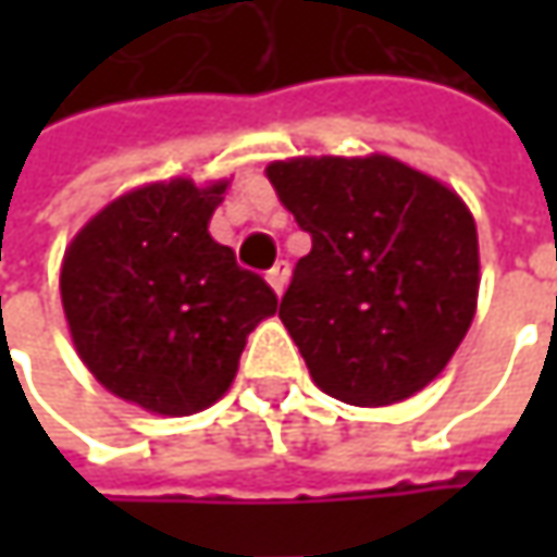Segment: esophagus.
<instances>
[{
  "label": "esophagus",
  "instance_id": "obj_1",
  "mask_svg": "<svg viewBox=\"0 0 557 557\" xmlns=\"http://www.w3.org/2000/svg\"><path fill=\"white\" fill-rule=\"evenodd\" d=\"M267 282L272 285V290L282 297V290H285V285H288V263H275V267L269 269Z\"/></svg>",
  "mask_w": 557,
  "mask_h": 557
}]
</instances>
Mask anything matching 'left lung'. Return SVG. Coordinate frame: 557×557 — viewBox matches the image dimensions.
<instances>
[{"label":"left lung","instance_id":"left-lung-1","mask_svg":"<svg viewBox=\"0 0 557 557\" xmlns=\"http://www.w3.org/2000/svg\"><path fill=\"white\" fill-rule=\"evenodd\" d=\"M267 176L312 238L278 307L312 381L350 406L428 387L478 307V228L465 201L384 154L275 161Z\"/></svg>","mask_w":557,"mask_h":557}]
</instances>
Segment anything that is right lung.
<instances>
[{
	"mask_svg": "<svg viewBox=\"0 0 557 557\" xmlns=\"http://www.w3.org/2000/svg\"><path fill=\"white\" fill-rule=\"evenodd\" d=\"M228 183L141 185L79 228L61 263V304L98 381L158 416L216 403L278 297L235 263L207 223Z\"/></svg>",
	"mask_w": 557,
	"mask_h": 557,
	"instance_id": "right-lung-1",
	"label": "right lung"
}]
</instances>
